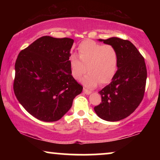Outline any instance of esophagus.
I'll return each mask as SVG.
<instances>
[{"label": "esophagus", "instance_id": "esophagus-1", "mask_svg": "<svg viewBox=\"0 0 160 160\" xmlns=\"http://www.w3.org/2000/svg\"><path fill=\"white\" fill-rule=\"evenodd\" d=\"M83 92H84L86 94V95H89V94H91L92 93V92L91 91H89V90H87V89H83Z\"/></svg>", "mask_w": 160, "mask_h": 160}]
</instances>
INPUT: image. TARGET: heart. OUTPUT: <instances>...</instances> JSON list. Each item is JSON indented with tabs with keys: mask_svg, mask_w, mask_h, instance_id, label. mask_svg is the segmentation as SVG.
I'll list each match as a JSON object with an SVG mask.
<instances>
[{
	"mask_svg": "<svg viewBox=\"0 0 160 160\" xmlns=\"http://www.w3.org/2000/svg\"><path fill=\"white\" fill-rule=\"evenodd\" d=\"M78 58L72 55L69 59L70 71L76 80L83 78L82 83L89 89L95 88L100 82L108 84L117 73L119 54L111 44L102 45L92 40H85L77 48Z\"/></svg>",
	"mask_w": 160,
	"mask_h": 160,
	"instance_id": "b5f03b06",
	"label": "heart"
}]
</instances>
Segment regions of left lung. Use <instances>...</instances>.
I'll return each mask as SVG.
<instances>
[{"instance_id":"1","label":"left lung","mask_w":160,"mask_h":160,"mask_svg":"<svg viewBox=\"0 0 160 160\" xmlns=\"http://www.w3.org/2000/svg\"><path fill=\"white\" fill-rule=\"evenodd\" d=\"M98 41L116 48L119 63L111 82L99 92L102 102L94 110L102 119L119 121L134 112L143 100L147 78L146 63L130 41L117 37Z\"/></svg>"}]
</instances>
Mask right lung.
Listing matches in <instances>:
<instances>
[{
  "label": "right lung",
  "instance_id": "obj_1",
  "mask_svg": "<svg viewBox=\"0 0 160 160\" xmlns=\"http://www.w3.org/2000/svg\"><path fill=\"white\" fill-rule=\"evenodd\" d=\"M72 38L43 36L19 52L15 62L14 92L36 119L56 122L71 108L83 87L72 76Z\"/></svg>",
  "mask_w": 160,
  "mask_h": 160
}]
</instances>
